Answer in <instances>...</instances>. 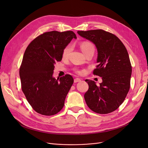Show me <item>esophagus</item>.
Masks as SVG:
<instances>
[{
    "instance_id": "34e87169",
    "label": "esophagus",
    "mask_w": 148,
    "mask_h": 148,
    "mask_svg": "<svg viewBox=\"0 0 148 148\" xmlns=\"http://www.w3.org/2000/svg\"><path fill=\"white\" fill-rule=\"evenodd\" d=\"M80 81H81V80H80V79H79V78H76V79H75L74 80V83L79 82H80Z\"/></svg>"
}]
</instances>
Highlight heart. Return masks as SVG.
Segmentation results:
<instances>
[{"instance_id": "heart-1", "label": "heart", "mask_w": 148, "mask_h": 148, "mask_svg": "<svg viewBox=\"0 0 148 148\" xmlns=\"http://www.w3.org/2000/svg\"><path fill=\"white\" fill-rule=\"evenodd\" d=\"M80 48L85 54H87L90 51H92V50L95 51V47L94 44L88 41L82 42L80 44ZM71 50H72V46L71 45H68L67 46H66L64 49L63 51H62V58L67 59L69 56L70 53L71 52ZM75 72V73L79 75H82L84 73V71L80 69H76Z\"/></svg>"}]
</instances>
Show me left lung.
I'll return each instance as SVG.
<instances>
[{
	"mask_svg": "<svg viewBox=\"0 0 148 148\" xmlns=\"http://www.w3.org/2000/svg\"><path fill=\"white\" fill-rule=\"evenodd\" d=\"M81 36L94 42L98 50V65L93 74L102 77L98 86L86 80L89 89L84 95L90 110L107 114L118 109L130 88L132 66L127 50L114 34L102 29L78 31Z\"/></svg>",
	"mask_w": 148,
	"mask_h": 148,
	"instance_id": "1",
	"label": "left lung"
}]
</instances>
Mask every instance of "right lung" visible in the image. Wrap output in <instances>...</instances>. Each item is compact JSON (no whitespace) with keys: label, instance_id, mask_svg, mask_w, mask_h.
I'll return each mask as SVG.
<instances>
[{"label":"right lung","instance_id":"obj_1","mask_svg":"<svg viewBox=\"0 0 148 148\" xmlns=\"http://www.w3.org/2000/svg\"><path fill=\"white\" fill-rule=\"evenodd\" d=\"M73 38L76 39L73 31L44 32L25 50L19 71L21 89L31 107L41 114H56L64 106L74 79L69 74L58 79L52 75L54 64L62 60V51Z\"/></svg>","mask_w":148,"mask_h":148}]
</instances>
